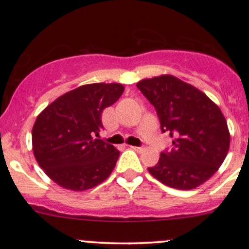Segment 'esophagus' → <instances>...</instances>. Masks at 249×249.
Returning a JSON list of instances; mask_svg holds the SVG:
<instances>
[{"label": "esophagus", "mask_w": 249, "mask_h": 249, "mask_svg": "<svg viewBox=\"0 0 249 249\" xmlns=\"http://www.w3.org/2000/svg\"><path fill=\"white\" fill-rule=\"evenodd\" d=\"M130 147L132 148V150L137 151V152H141V151L144 150V147H142V146H130Z\"/></svg>", "instance_id": "1"}]
</instances>
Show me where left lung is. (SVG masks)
<instances>
[{
    "mask_svg": "<svg viewBox=\"0 0 249 249\" xmlns=\"http://www.w3.org/2000/svg\"><path fill=\"white\" fill-rule=\"evenodd\" d=\"M137 88L156 108L161 132L172 138V148L162 151L148 172L178 190H192L210 179L230 148V132L220 108L174 76L142 79Z\"/></svg>",
    "mask_w": 249,
    "mask_h": 249,
    "instance_id": "1",
    "label": "left lung"
}]
</instances>
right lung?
I'll list each match as a JSON object with an SVG mask.
<instances>
[{"label":"right lung","mask_w":249,"mask_h":249,"mask_svg":"<svg viewBox=\"0 0 249 249\" xmlns=\"http://www.w3.org/2000/svg\"><path fill=\"white\" fill-rule=\"evenodd\" d=\"M124 87L117 83L83 85L48 105L33 127L38 165L59 186L84 191L110 176L119 158L113 145L97 139L102 112L116 103Z\"/></svg>","instance_id":"1"}]
</instances>
